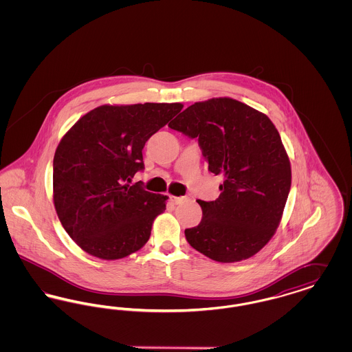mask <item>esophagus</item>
<instances>
[{"label": "esophagus", "instance_id": "obj_1", "mask_svg": "<svg viewBox=\"0 0 352 352\" xmlns=\"http://www.w3.org/2000/svg\"><path fill=\"white\" fill-rule=\"evenodd\" d=\"M184 198L182 197H175V195H168V201H171L173 204H179L181 201H184Z\"/></svg>", "mask_w": 352, "mask_h": 352}]
</instances>
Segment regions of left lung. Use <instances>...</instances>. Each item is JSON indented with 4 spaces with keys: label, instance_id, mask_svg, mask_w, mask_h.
<instances>
[{
    "label": "left lung",
    "instance_id": "obj_1",
    "mask_svg": "<svg viewBox=\"0 0 352 352\" xmlns=\"http://www.w3.org/2000/svg\"><path fill=\"white\" fill-rule=\"evenodd\" d=\"M168 126L198 140L208 170L221 175L217 201H198L203 218L188 244L219 263L250 258L276 232L292 184L290 161L267 115L231 98L199 101Z\"/></svg>",
    "mask_w": 352,
    "mask_h": 352
}]
</instances>
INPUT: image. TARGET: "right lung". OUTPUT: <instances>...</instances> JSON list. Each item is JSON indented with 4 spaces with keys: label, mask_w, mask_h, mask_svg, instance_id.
I'll list each match as a JSON object with an SVG mask.
<instances>
[{
    "label": "right lung",
    "mask_w": 352,
    "mask_h": 352,
    "mask_svg": "<svg viewBox=\"0 0 352 352\" xmlns=\"http://www.w3.org/2000/svg\"><path fill=\"white\" fill-rule=\"evenodd\" d=\"M184 105H100L79 118L54 155V206L69 237L91 256L118 260L142 248L166 195L153 194L134 174L142 149Z\"/></svg>",
    "instance_id": "1"
}]
</instances>
